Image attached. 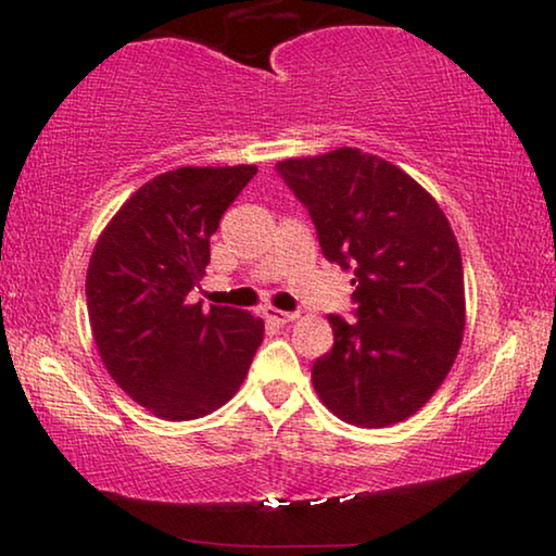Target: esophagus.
I'll return each mask as SVG.
<instances>
[{
	"label": "esophagus",
	"mask_w": 556,
	"mask_h": 556,
	"mask_svg": "<svg viewBox=\"0 0 556 556\" xmlns=\"http://www.w3.org/2000/svg\"><path fill=\"white\" fill-rule=\"evenodd\" d=\"M265 318L267 321H275V324H291V321H296L299 318V314H294V312H281V308H265Z\"/></svg>",
	"instance_id": "34e87169"
}]
</instances>
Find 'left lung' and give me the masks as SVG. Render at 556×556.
<instances>
[{"mask_svg":"<svg viewBox=\"0 0 556 556\" xmlns=\"http://www.w3.org/2000/svg\"><path fill=\"white\" fill-rule=\"evenodd\" d=\"M277 172L316 225L324 255L353 267L357 321L328 316L333 348L312 382L345 425L417 414L454 365L466 326L460 250L434 195L382 156L338 147Z\"/></svg>","mask_w":556,"mask_h":556,"instance_id":"left-lung-1","label":"left lung"}]
</instances>
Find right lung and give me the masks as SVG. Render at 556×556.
<instances>
[{"label":"right lung","instance_id":"1","mask_svg":"<svg viewBox=\"0 0 556 556\" xmlns=\"http://www.w3.org/2000/svg\"><path fill=\"white\" fill-rule=\"evenodd\" d=\"M255 174V164L159 174L122 203L90 255L86 296L100 361L159 419L188 421L223 407L265 336L250 312H203L191 301L223 213Z\"/></svg>","mask_w":556,"mask_h":556}]
</instances>
